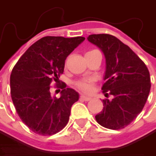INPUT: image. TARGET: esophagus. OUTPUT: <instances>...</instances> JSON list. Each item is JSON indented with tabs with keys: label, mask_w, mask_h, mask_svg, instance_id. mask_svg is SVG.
I'll list each match as a JSON object with an SVG mask.
<instances>
[{
	"label": "esophagus",
	"mask_w": 156,
	"mask_h": 156,
	"mask_svg": "<svg viewBox=\"0 0 156 156\" xmlns=\"http://www.w3.org/2000/svg\"><path fill=\"white\" fill-rule=\"evenodd\" d=\"M80 99H82V100H85V101H89V100L91 99V98H90V97H87V96L81 95V96H80Z\"/></svg>",
	"instance_id": "obj_1"
}]
</instances>
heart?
<instances>
[{
	"label": "heart",
	"mask_w": 156,
	"mask_h": 156,
	"mask_svg": "<svg viewBox=\"0 0 156 156\" xmlns=\"http://www.w3.org/2000/svg\"><path fill=\"white\" fill-rule=\"evenodd\" d=\"M97 51V49H92V50H88L86 55L91 54L93 52ZM74 87L78 89L79 91L83 92V93H91L94 90V80L93 79H89V78H83V79H79L77 80L74 83Z\"/></svg>",
	"instance_id": "b5f03b06"
}]
</instances>
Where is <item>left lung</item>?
<instances>
[{
    "instance_id": "left-lung-1",
    "label": "left lung",
    "mask_w": 156,
    "mask_h": 156,
    "mask_svg": "<svg viewBox=\"0 0 156 156\" xmlns=\"http://www.w3.org/2000/svg\"><path fill=\"white\" fill-rule=\"evenodd\" d=\"M88 41L104 52L107 71L103 93L112 100L103 99L104 108L95 117L108 129L119 130L130 125L143 110L151 83L147 67L140 58L121 41L110 34H92Z\"/></svg>"
}]
</instances>
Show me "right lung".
Returning a JSON list of instances; mask_svg holds the SVG:
<instances>
[{"instance_id":"obj_1","label":"right lung","mask_w":156,"mask_h":156,"mask_svg":"<svg viewBox=\"0 0 156 156\" xmlns=\"http://www.w3.org/2000/svg\"><path fill=\"white\" fill-rule=\"evenodd\" d=\"M85 40L84 37H43L20 58L11 74V96L21 121L34 133L51 136L69 122L70 108L78 100L72 88L59 87L61 97L50 96L52 83L59 85L67 57Z\"/></svg>"}]
</instances>
